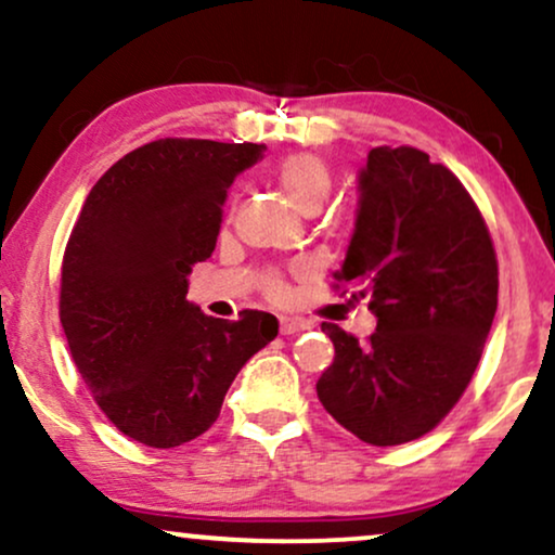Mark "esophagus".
Instances as JSON below:
<instances>
[{"mask_svg": "<svg viewBox=\"0 0 555 555\" xmlns=\"http://www.w3.org/2000/svg\"><path fill=\"white\" fill-rule=\"evenodd\" d=\"M307 325L301 320H294V318H284L282 322H279V333L282 335H297V333H301V330H305Z\"/></svg>", "mask_w": 555, "mask_h": 555, "instance_id": "34e87169", "label": "esophagus"}]
</instances>
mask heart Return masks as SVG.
<instances>
[{
    "label": "heart",
    "mask_w": 555,
    "mask_h": 555,
    "mask_svg": "<svg viewBox=\"0 0 555 555\" xmlns=\"http://www.w3.org/2000/svg\"><path fill=\"white\" fill-rule=\"evenodd\" d=\"M276 179L282 184L286 199L301 212H318L322 202L327 199L330 186H333V171L320 156L312 153H292L279 160ZM273 294H284V286L279 282L271 284Z\"/></svg>",
    "instance_id": "b5f03b06"
}]
</instances>
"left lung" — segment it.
I'll return each instance as SVG.
<instances>
[{"label": "left lung", "instance_id": "1", "mask_svg": "<svg viewBox=\"0 0 555 555\" xmlns=\"http://www.w3.org/2000/svg\"><path fill=\"white\" fill-rule=\"evenodd\" d=\"M359 207L333 279L369 299L361 343L322 325L335 359L318 397L371 446L430 433L479 366L496 312V256L483 217L446 166L417 149H374L359 168Z\"/></svg>", "mask_w": 555, "mask_h": 555}]
</instances>
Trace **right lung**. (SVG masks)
I'll list each match as a JSON object with an SVG mask.
<instances>
[{"instance_id":"1","label":"right lung","mask_w":555,"mask_h":555,"mask_svg":"<svg viewBox=\"0 0 555 555\" xmlns=\"http://www.w3.org/2000/svg\"><path fill=\"white\" fill-rule=\"evenodd\" d=\"M258 158L256 143L153 140L91 186L68 237L63 333L96 404L138 443L177 448L205 433L237 371L276 338L269 312L217 320L186 299L230 184Z\"/></svg>"}]
</instances>
